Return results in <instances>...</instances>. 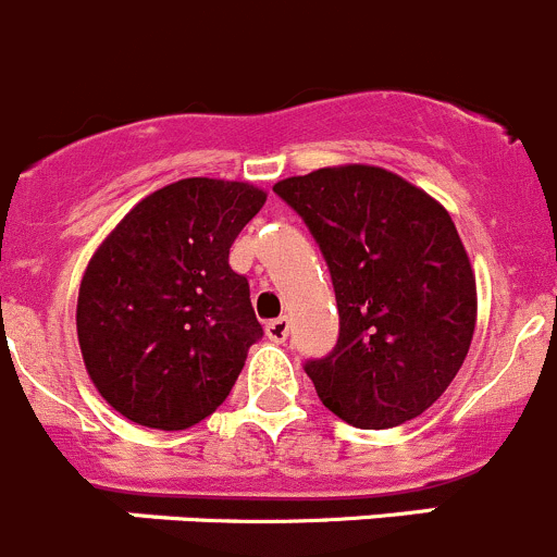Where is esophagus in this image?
<instances>
[{
	"instance_id": "esophagus-1",
	"label": "esophagus",
	"mask_w": 557,
	"mask_h": 557,
	"mask_svg": "<svg viewBox=\"0 0 557 557\" xmlns=\"http://www.w3.org/2000/svg\"><path fill=\"white\" fill-rule=\"evenodd\" d=\"M264 333H268L270 342H275V344L287 342V336H289V320H287V317H278V320H270L268 325H264Z\"/></svg>"
}]
</instances>
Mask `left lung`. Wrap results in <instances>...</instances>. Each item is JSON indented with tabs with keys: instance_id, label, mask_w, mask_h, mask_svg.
Segmentation results:
<instances>
[{
	"instance_id": "obj_1",
	"label": "left lung",
	"mask_w": 557,
	"mask_h": 557,
	"mask_svg": "<svg viewBox=\"0 0 557 557\" xmlns=\"http://www.w3.org/2000/svg\"><path fill=\"white\" fill-rule=\"evenodd\" d=\"M273 190L320 243L336 293V347L304 367L322 405L358 429L418 418L457 377L475 331V275L448 210L367 163Z\"/></svg>"
}]
</instances>
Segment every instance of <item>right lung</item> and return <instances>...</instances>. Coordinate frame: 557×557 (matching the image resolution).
I'll return each instance as SVG.
<instances>
[{"label":"right lung","mask_w":557,"mask_h":557,"mask_svg":"<svg viewBox=\"0 0 557 557\" xmlns=\"http://www.w3.org/2000/svg\"><path fill=\"white\" fill-rule=\"evenodd\" d=\"M262 188L188 177L145 196L84 270L76 331L98 394L128 421L188 429L230 396L262 338L230 248Z\"/></svg>","instance_id":"1"}]
</instances>
